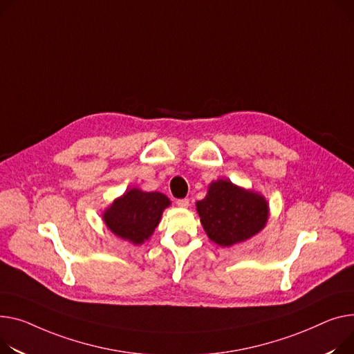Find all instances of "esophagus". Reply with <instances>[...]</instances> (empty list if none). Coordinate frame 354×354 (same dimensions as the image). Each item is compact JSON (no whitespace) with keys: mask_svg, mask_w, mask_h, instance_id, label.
<instances>
[{"mask_svg":"<svg viewBox=\"0 0 354 354\" xmlns=\"http://www.w3.org/2000/svg\"><path fill=\"white\" fill-rule=\"evenodd\" d=\"M176 205L179 206V207H187V206H189V199H178L176 201Z\"/></svg>","mask_w":354,"mask_h":354,"instance_id":"34e87169","label":"esophagus"}]
</instances>
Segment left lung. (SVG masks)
<instances>
[{
    "mask_svg": "<svg viewBox=\"0 0 354 354\" xmlns=\"http://www.w3.org/2000/svg\"><path fill=\"white\" fill-rule=\"evenodd\" d=\"M196 210L209 239L221 246L252 238L268 221L263 196L222 179L210 183L206 198L196 203Z\"/></svg>",
    "mask_w": 354,
    "mask_h": 354,
    "instance_id": "obj_1",
    "label": "left lung"
}]
</instances>
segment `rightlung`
Here are the masks:
<instances>
[{
	"mask_svg": "<svg viewBox=\"0 0 354 354\" xmlns=\"http://www.w3.org/2000/svg\"><path fill=\"white\" fill-rule=\"evenodd\" d=\"M167 206L169 199L163 194L131 189L111 205L104 221L116 236L139 245L153 233Z\"/></svg>",
	"mask_w": 354,
	"mask_h": 354,
	"instance_id": "add662e5",
	"label": "right lung"
}]
</instances>
